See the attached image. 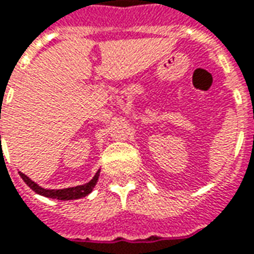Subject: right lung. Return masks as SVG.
<instances>
[{
	"label": "right lung",
	"instance_id": "1",
	"mask_svg": "<svg viewBox=\"0 0 254 254\" xmlns=\"http://www.w3.org/2000/svg\"><path fill=\"white\" fill-rule=\"evenodd\" d=\"M20 178L23 179V182L28 185L35 193L40 195H44V197H49V198H56V200H76V198H82L85 195H88L93 190V187L98 182V178H99V172L95 175V178L92 179L91 182L85 183L82 186H76V187H68V189H63V190H47V189H43L39 185H36L35 182H32L28 176H25L23 173H20Z\"/></svg>",
	"mask_w": 254,
	"mask_h": 254
}]
</instances>
